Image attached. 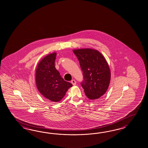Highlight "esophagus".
<instances>
[{
  "label": "esophagus",
  "instance_id": "34e87169",
  "mask_svg": "<svg viewBox=\"0 0 148 148\" xmlns=\"http://www.w3.org/2000/svg\"><path fill=\"white\" fill-rule=\"evenodd\" d=\"M71 83H72V84L73 86H75L76 82V81L75 79H72V80L71 81Z\"/></svg>",
  "mask_w": 148,
  "mask_h": 148
}]
</instances>
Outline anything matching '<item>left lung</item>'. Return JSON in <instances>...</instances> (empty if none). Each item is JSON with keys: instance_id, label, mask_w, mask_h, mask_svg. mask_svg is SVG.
I'll return each mask as SVG.
<instances>
[{"instance_id": "8db88e82", "label": "left lung", "mask_w": 148, "mask_h": 148, "mask_svg": "<svg viewBox=\"0 0 148 148\" xmlns=\"http://www.w3.org/2000/svg\"><path fill=\"white\" fill-rule=\"evenodd\" d=\"M73 52L83 72V80L81 85L86 95L91 100L101 97L108 90L111 79L108 62L103 56L95 50L77 49Z\"/></svg>"}]
</instances>
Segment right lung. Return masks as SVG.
<instances>
[{
  "label": "right lung",
  "instance_id": "obj_1",
  "mask_svg": "<svg viewBox=\"0 0 148 148\" xmlns=\"http://www.w3.org/2000/svg\"><path fill=\"white\" fill-rule=\"evenodd\" d=\"M56 53L47 55L40 61L36 69V83L40 93L47 99L61 101L72 84L65 81L56 69Z\"/></svg>",
  "mask_w": 148,
  "mask_h": 148
}]
</instances>
